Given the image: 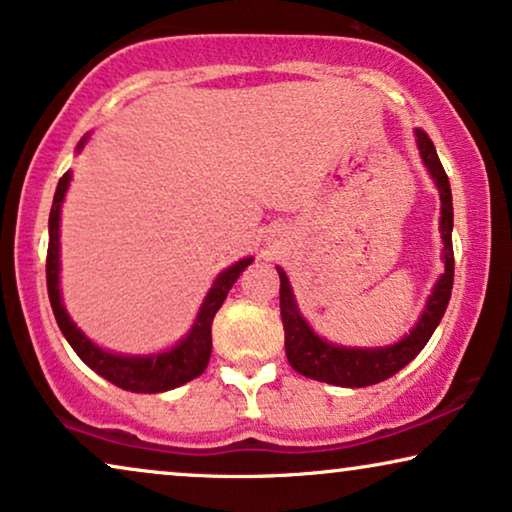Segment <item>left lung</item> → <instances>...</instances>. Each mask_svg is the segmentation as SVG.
I'll use <instances>...</instances> for the list:
<instances>
[{"label": "left lung", "mask_w": 512, "mask_h": 512, "mask_svg": "<svg viewBox=\"0 0 512 512\" xmlns=\"http://www.w3.org/2000/svg\"><path fill=\"white\" fill-rule=\"evenodd\" d=\"M415 142L419 156H422V163L426 165V170H429L433 184H436L440 193V237H443L445 272L438 277L429 300H426L422 317L417 319V324L412 326L408 335H403L401 340L387 347H342L319 338L312 331V326L307 324V319L298 310L289 277H286L282 268H277L279 310H282L286 359H289L293 370L310 377V380L349 389L370 387V384L389 380L391 375H396L398 370L408 366L422 352L447 310L454 282L452 188L429 135L424 130H415Z\"/></svg>", "instance_id": "8db88e82"}]
</instances>
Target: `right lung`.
<instances>
[{
	"mask_svg": "<svg viewBox=\"0 0 512 512\" xmlns=\"http://www.w3.org/2000/svg\"><path fill=\"white\" fill-rule=\"evenodd\" d=\"M88 142V135L81 139L76 151L83 149V144ZM72 181V172L62 174L55 188V198L51 207V216H48V256H46V286H48V298H51V307L58 321L62 335H65L69 345L79 359L86 363L88 368H93L97 375H102L104 380H109L116 387L125 391H135V394H160V391L177 389L181 384L195 380V377L205 373L209 356H212V321L219 312V307L226 300L228 291L233 289L237 277L242 275L244 268L254 261V258H242L219 272V277L214 279L212 289L207 291L205 300H202L198 317H195L191 331L181 338L177 345L165 349L160 354L149 356H132V354H116L109 349L97 347L93 340L86 338V333H81V328L74 324L69 317L65 305H62L60 296V209L65 193Z\"/></svg>",
	"mask_w": 512,
	"mask_h": 512,
	"instance_id": "obj_1",
	"label": "right lung"
}]
</instances>
